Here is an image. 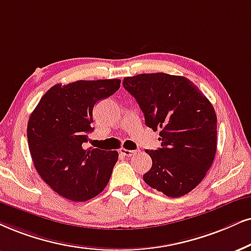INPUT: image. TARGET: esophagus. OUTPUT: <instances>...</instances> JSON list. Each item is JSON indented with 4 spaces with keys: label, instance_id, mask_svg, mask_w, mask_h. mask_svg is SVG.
<instances>
[{
    "label": "esophagus",
    "instance_id": "esophagus-1",
    "mask_svg": "<svg viewBox=\"0 0 251 251\" xmlns=\"http://www.w3.org/2000/svg\"><path fill=\"white\" fill-rule=\"evenodd\" d=\"M119 151H120V154L124 155V156H128V157L134 156V155L136 154V151H128V149H126V148H120Z\"/></svg>",
    "mask_w": 251,
    "mask_h": 251
}]
</instances>
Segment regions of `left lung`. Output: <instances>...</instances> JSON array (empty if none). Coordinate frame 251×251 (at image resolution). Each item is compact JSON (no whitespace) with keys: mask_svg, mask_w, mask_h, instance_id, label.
<instances>
[{"mask_svg":"<svg viewBox=\"0 0 251 251\" xmlns=\"http://www.w3.org/2000/svg\"><path fill=\"white\" fill-rule=\"evenodd\" d=\"M146 125L161 129V148L146 151L151 168L144 175L151 188L177 198L204 179L217 151V115L199 88L184 76L153 73L124 78Z\"/></svg>","mask_w":251,"mask_h":251,"instance_id":"8db88e82","label":"left lung"}]
</instances>
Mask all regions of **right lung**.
Masks as SVG:
<instances>
[{"label":"right lung","mask_w":251,"mask_h":251,"mask_svg":"<svg viewBox=\"0 0 251 251\" xmlns=\"http://www.w3.org/2000/svg\"><path fill=\"white\" fill-rule=\"evenodd\" d=\"M119 88L118 78L55 84L31 113L27 142L34 168L63 198L89 201L109 183L118 151L84 148V144L94 131V105Z\"/></svg>","instance_id":"obj_1"}]
</instances>
